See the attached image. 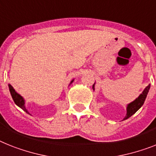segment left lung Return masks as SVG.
Instances as JSON below:
<instances>
[{
  "label": "left lung",
  "mask_w": 156,
  "mask_h": 156,
  "mask_svg": "<svg viewBox=\"0 0 156 156\" xmlns=\"http://www.w3.org/2000/svg\"><path fill=\"white\" fill-rule=\"evenodd\" d=\"M95 83H94L93 85H92V89L95 90ZM151 85L147 86L146 87L144 88V90L143 91V92L140 94V96L136 99V100L131 102L130 104H128L127 105V114H126L125 117H124V119H128L129 117L132 116V115H134L135 113L139 110V109L143 106V104L144 103L145 100H146V97L147 96V93L149 92V89H150Z\"/></svg>",
  "instance_id": "left-lung-1"
}]
</instances>
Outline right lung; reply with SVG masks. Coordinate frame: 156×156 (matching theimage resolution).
<instances>
[{
  "label": "right lung",
  "instance_id": "1",
  "mask_svg": "<svg viewBox=\"0 0 156 156\" xmlns=\"http://www.w3.org/2000/svg\"><path fill=\"white\" fill-rule=\"evenodd\" d=\"M73 81H74V80H71L70 84L73 83ZM9 88L10 94H11L12 98V100H13L14 103H15V104H16L19 108H20L22 110H24L25 112L29 114V111L27 110L26 107H25V105H24V104H25V100H24V99L23 98L22 96H20V94H18L17 92L15 91V89L12 87V86L11 84H9ZM29 115H31V114H29Z\"/></svg>",
  "mask_w": 156,
  "mask_h": 156
}]
</instances>
